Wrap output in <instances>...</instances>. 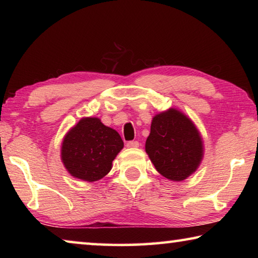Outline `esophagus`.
Listing matches in <instances>:
<instances>
[{
  "instance_id": "1",
  "label": "esophagus",
  "mask_w": 258,
  "mask_h": 258,
  "mask_svg": "<svg viewBox=\"0 0 258 258\" xmlns=\"http://www.w3.org/2000/svg\"><path fill=\"white\" fill-rule=\"evenodd\" d=\"M140 143L138 141H128L127 143H126V146H127L128 148H138Z\"/></svg>"
}]
</instances>
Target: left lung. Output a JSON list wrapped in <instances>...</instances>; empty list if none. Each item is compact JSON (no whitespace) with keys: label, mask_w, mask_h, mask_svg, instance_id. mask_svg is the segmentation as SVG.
Listing matches in <instances>:
<instances>
[{"label":"left lung","mask_w":258,"mask_h":258,"mask_svg":"<svg viewBox=\"0 0 258 258\" xmlns=\"http://www.w3.org/2000/svg\"><path fill=\"white\" fill-rule=\"evenodd\" d=\"M146 151L161 175L180 182L202 163L203 139L190 118L171 108L152 118Z\"/></svg>","instance_id":"8db88e82"}]
</instances>
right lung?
<instances>
[{
  "instance_id": "add662e5",
  "label": "right lung",
  "mask_w": 258,
  "mask_h": 258,
  "mask_svg": "<svg viewBox=\"0 0 258 258\" xmlns=\"http://www.w3.org/2000/svg\"><path fill=\"white\" fill-rule=\"evenodd\" d=\"M124 142L97 117H85L69 130L61 146V160L72 176L95 182L110 172Z\"/></svg>"
}]
</instances>
